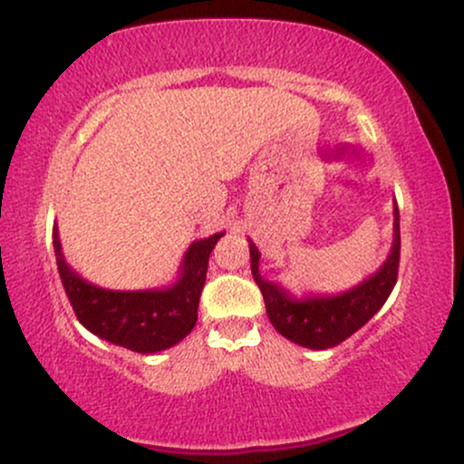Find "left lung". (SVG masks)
Masks as SVG:
<instances>
[{"mask_svg": "<svg viewBox=\"0 0 464 464\" xmlns=\"http://www.w3.org/2000/svg\"><path fill=\"white\" fill-rule=\"evenodd\" d=\"M250 248V270L255 284L264 295L266 314L273 327L284 338L307 349H332L353 335L362 324H366L382 310L392 287L397 284L399 255H401V237H399V209L395 205V239L388 259L369 276L364 284L338 296H312L296 301L273 281L259 275V250L253 242Z\"/></svg>", "mask_w": 464, "mask_h": 464, "instance_id": "1", "label": "left lung"}]
</instances>
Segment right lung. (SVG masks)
<instances>
[{
  "label": "right lung",
  "instance_id": "1",
  "mask_svg": "<svg viewBox=\"0 0 464 464\" xmlns=\"http://www.w3.org/2000/svg\"><path fill=\"white\" fill-rule=\"evenodd\" d=\"M225 233L194 242L185 253L179 281L168 290L120 292L92 285L65 264L54 227V253L63 287L78 321L89 332L137 353L169 349L198 321L209 255Z\"/></svg>",
  "mask_w": 464,
  "mask_h": 464
}]
</instances>
